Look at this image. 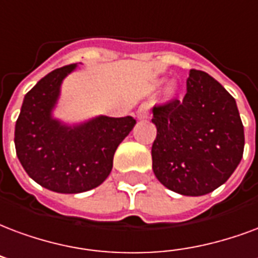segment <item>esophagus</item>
Returning <instances> with one entry per match:
<instances>
[{"mask_svg":"<svg viewBox=\"0 0 258 258\" xmlns=\"http://www.w3.org/2000/svg\"><path fill=\"white\" fill-rule=\"evenodd\" d=\"M137 116L138 119H146L149 116V105L148 104H142L137 110Z\"/></svg>","mask_w":258,"mask_h":258,"instance_id":"obj_1","label":"esophagus"}]
</instances>
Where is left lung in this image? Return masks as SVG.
I'll use <instances>...</instances> for the list:
<instances>
[{"instance_id": "1", "label": "left lung", "mask_w": 258, "mask_h": 258, "mask_svg": "<svg viewBox=\"0 0 258 258\" xmlns=\"http://www.w3.org/2000/svg\"><path fill=\"white\" fill-rule=\"evenodd\" d=\"M183 100L153 106V172L172 191L198 197L239 165L245 133L234 97L207 72L190 70Z\"/></svg>"}]
</instances>
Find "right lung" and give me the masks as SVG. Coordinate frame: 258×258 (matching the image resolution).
<instances>
[{
    "label": "right lung",
    "instance_id": "add662e5",
    "mask_svg": "<svg viewBox=\"0 0 258 258\" xmlns=\"http://www.w3.org/2000/svg\"><path fill=\"white\" fill-rule=\"evenodd\" d=\"M78 64L57 68L24 95L15 125L19 161L32 180L62 194L100 186L109 176L116 149L137 124L133 116H95L68 123L54 116L61 86Z\"/></svg>",
    "mask_w": 258,
    "mask_h": 258
}]
</instances>
